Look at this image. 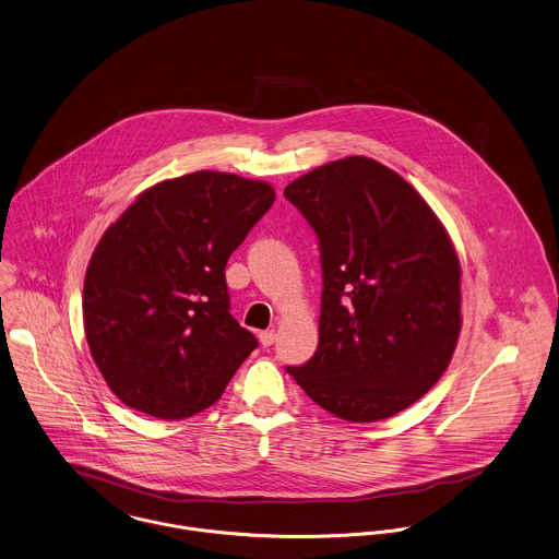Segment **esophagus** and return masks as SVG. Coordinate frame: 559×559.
Wrapping results in <instances>:
<instances>
[{
    "instance_id": "esophagus-1",
    "label": "esophagus",
    "mask_w": 559,
    "mask_h": 559,
    "mask_svg": "<svg viewBox=\"0 0 559 559\" xmlns=\"http://www.w3.org/2000/svg\"><path fill=\"white\" fill-rule=\"evenodd\" d=\"M274 338H276V333H274V331H261V333H259V341H261V345H263V347L272 345V343H274Z\"/></svg>"
}]
</instances>
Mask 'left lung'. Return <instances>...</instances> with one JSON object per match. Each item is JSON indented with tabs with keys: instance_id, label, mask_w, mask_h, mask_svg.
Listing matches in <instances>:
<instances>
[{
	"instance_id": "1",
	"label": "left lung",
	"mask_w": 559,
	"mask_h": 559,
	"mask_svg": "<svg viewBox=\"0 0 559 559\" xmlns=\"http://www.w3.org/2000/svg\"><path fill=\"white\" fill-rule=\"evenodd\" d=\"M320 239V343L287 367L324 411L389 419L445 373L460 316V261L445 226L395 170L352 155L285 188Z\"/></svg>"
}]
</instances>
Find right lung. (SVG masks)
I'll use <instances>...</instances> for the list:
<instances>
[{
  "mask_svg": "<svg viewBox=\"0 0 559 559\" xmlns=\"http://www.w3.org/2000/svg\"><path fill=\"white\" fill-rule=\"evenodd\" d=\"M265 181L199 170L144 190L99 239L84 331L114 395L157 419L221 400L257 338L228 313L224 267L274 203Z\"/></svg>",
  "mask_w": 559,
  "mask_h": 559,
  "instance_id": "add662e5",
  "label": "right lung"
}]
</instances>
